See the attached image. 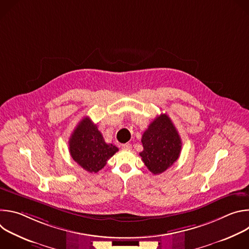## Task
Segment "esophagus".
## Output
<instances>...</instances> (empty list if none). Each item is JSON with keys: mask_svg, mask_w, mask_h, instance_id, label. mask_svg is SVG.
Masks as SVG:
<instances>
[{"mask_svg": "<svg viewBox=\"0 0 249 249\" xmlns=\"http://www.w3.org/2000/svg\"><path fill=\"white\" fill-rule=\"evenodd\" d=\"M122 149H123V150H126V151H129V150L132 149V145L129 144V143L123 144V145H122Z\"/></svg>", "mask_w": 249, "mask_h": 249, "instance_id": "34e87169", "label": "esophagus"}]
</instances>
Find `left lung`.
Listing matches in <instances>:
<instances>
[{"label":"left lung","instance_id":"left-lung-1","mask_svg":"<svg viewBox=\"0 0 249 249\" xmlns=\"http://www.w3.org/2000/svg\"><path fill=\"white\" fill-rule=\"evenodd\" d=\"M141 142L144 147L140 153L142 160L154 174L162 173L179 158L181 139L166 114H160L149 125Z\"/></svg>","mask_w":249,"mask_h":249}]
</instances>
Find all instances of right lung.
<instances>
[{"label":"right lung","instance_id":"1","mask_svg":"<svg viewBox=\"0 0 249 249\" xmlns=\"http://www.w3.org/2000/svg\"><path fill=\"white\" fill-rule=\"evenodd\" d=\"M71 157L89 172H97L118 152L112 144L105 143L102 134L89 117L79 122L69 140Z\"/></svg>","mask_w":249,"mask_h":249}]
</instances>
